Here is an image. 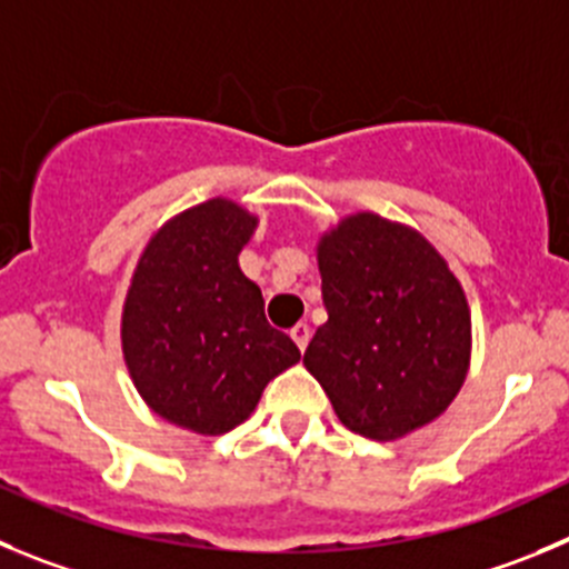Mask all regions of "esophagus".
<instances>
[{"label":"esophagus","instance_id":"1","mask_svg":"<svg viewBox=\"0 0 569 569\" xmlns=\"http://www.w3.org/2000/svg\"><path fill=\"white\" fill-rule=\"evenodd\" d=\"M291 339H295L297 348L306 350V345H309V339H311V328L306 326V322H297V326L291 328Z\"/></svg>","mask_w":569,"mask_h":569}]
</instances>
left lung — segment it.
<instances>
[{"label": "left lung", "instance_id": "obj_1", "mask_svg": "<svg viewBox=\"0 0 569 569\" xmlns=\"http://www.w3.org/2000/svg\"><path fill=\"white\" fill-rule=\"evenodd\" d=\"M328 322L302 365L350 432L392 440L449 407L469 370L458 278L416 230L359 212L317 249Z\"/></svg>", "mask_w": 569, "mask_h": 569}]
</instances>
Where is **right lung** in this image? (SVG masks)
<instances>
[{
  "mask_svg": "<svg viewBox=\"0 0 569 569\" xmlns=\"http://www.w3.org/2000/svg\"><path fill=\"white\" fill-rule=\"evenodd\" d=\"M258 219L227 199L190 207L142 252L123 309V353L157 416L199 435L247 421L260 392L300 359L238 267Z\"/></svg>",
  "mask_w": 569,
  "mask_h": 569,
  "instance_id": "add662e5",
  "label": "right lung"
}]
</instances>
